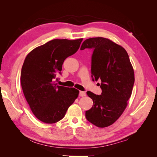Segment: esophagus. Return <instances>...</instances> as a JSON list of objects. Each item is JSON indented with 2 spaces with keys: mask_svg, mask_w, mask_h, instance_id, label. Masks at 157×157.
<instances>
[{
  "mask_svg": "<svg viewBox=\"0 0 157 157\" xmlns=\"http://www.w3.org/2000/svg\"><path fill=\"white\" fill-rule=\"evenodd\" d=\"M79 95L80 96H86V92H83V91H80Z\"/></svg>",
  "mask_w": 157,
  "mask_h": 157,
  "instance_id": "esophagus-1",
  "label": "esophagus"
}]
</instances>
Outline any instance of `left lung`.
I'll list each match as a JSON object with an SVG mask.
<instances>
[{"label": "left lung", "mask_w": 157, "mask_h": 157, "mask_svg": "<svg viewBox=\"0 0 157 157\" xmlns=\"http://www.w3.org/2000/svg\"><path fill=\"white\" fill-rule=\"evenodd\" d=\"M93 48L92 78L101 81V95L88 91L93 106L86 111V119L99 128L111 126L128 105L134 84V71L126 50L103 37L85 40L80 50Z\"/></svg>", "instance_id": "left-lung-1"}]
</instances>
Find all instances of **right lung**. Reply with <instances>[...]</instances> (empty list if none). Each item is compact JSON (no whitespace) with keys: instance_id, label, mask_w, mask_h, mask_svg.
Returning <instances> with one entry per match:
<instances>
[{"instance_id":"add662e5","label":"right lung","mask_w":157,"mask_h":157,"mask_svg":"<svg viewBox=\"0 0 157 157\" xmlns=\"http://www.w3.org/2000/svg\"><path fill=\"white\" fill-rule=\"evenodd\" d=\"M82 40H52L26 56L21 72V88L31 111L42 122L53 124L62 119L78 96V90L58 86L54 80L64 60L77 52Z\"/></svg>"}]
</instances>
